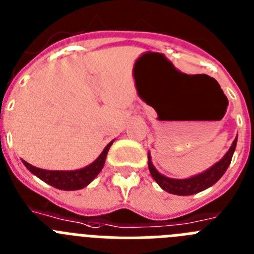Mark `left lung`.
I'll return each instance as SVG.
<instances>
[{
    "label": "left lung",
    "instance_id": "left-lung-1",
    "mask_svg": "<svg viewBox=\"0 0 254 254\" xmlns=\"http://www.w3.org/2000/svg\"><path fill=\"white\" fill-rule=\"evenodd\" d=\"M238 136L235 140L233 141L232 146L228 150L224 158L216 164H214L210 169L205 170L201 174L190 177V178L186 179H174V178H168V177L163 176L156 170V168L152 165L151 158L150 154H147L149 158V170L154 181L163 188L164 190H167L172 194H178V196H190V194H196L201 190H205L206 188L214 186L221 177L224 176V173L226 172L228 167L230 165L232 161L233 154L235 151V146H237Z\"/></svg>",
    "mask_w": 254,
    "mask_h": 254
}]
</instances>
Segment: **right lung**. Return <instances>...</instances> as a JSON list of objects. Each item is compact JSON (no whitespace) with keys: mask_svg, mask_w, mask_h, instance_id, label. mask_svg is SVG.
I'll return each instance as SVG.
<instances>
[{"mask_svg":"<svg viewBox=\"0 0 254 254\" xmlns=\"http://www.w3.org/2000/svg\"><path fill=\"white\" fill-rule=\"evenodd\" d=\"M114 141V140H113ZM113 141L108 143L107 146L104 147V150L102 151V154L98 156L95 161L87 165V167L82 168V169L77 170H46L40 169V168L33 167L31 164L26 163L25 160H22L24 165L30 170L34 176H37L38 178L42 179L43 182L48 183L52 187L58 188V190H82V188L86 187L89 183L94 181L98 174L100 173V170L103 169L105 163V158H107V154L111 149Z\"/></svg>","mask_w":254,"mask_h":254,"instance_id":"1","label":"right lung"}]
</instances>
